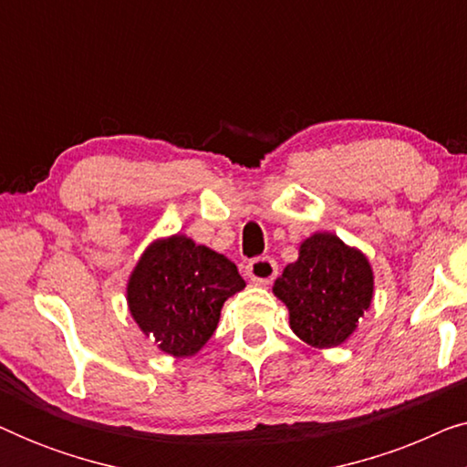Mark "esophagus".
I'll list each match as a JSON object with an SVG mask.
<instances>
[{
    "label": "esophagus",
    "mask_w": 467,
    "mask_h": 467,
    "mask_svg": "<svg viewBox=\"0 0 467 467\" xmlns=\"http://www.w3.org/2000/svg\"><path fill=\"white\" fill-rule=\"evenodd\" d=\"M276 274H278V265L276 261L270 257H257L246 265V276L259 286L270 285L272 280L276 278Z\"/></svg>",
    "instance_id": "esophagus-1"
}]
</instances>
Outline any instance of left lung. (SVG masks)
<instances>
[{
    "instance_id": "8db88e82",
    "label": "left lung",
    "mask_w": 467,
    "mask_h": 467,
    "mask_svg": "<svg viewBox=\"0 0 467 467\" xmlns=\"http://www.w3.org/2000/svg\"><path fill=\"white\" fill-rule=\"evenodd\" d=\"M289 308V325L299 340L334 348L355 334L374 297V272L359 248L336 234L317 232L299 244V257L272 286Z\"/></svg>"
}]
</instances>
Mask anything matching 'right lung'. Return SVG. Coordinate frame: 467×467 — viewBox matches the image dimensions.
<instances>
[{
  "mask_svg": "<svg viewBox=\"0 0 467 467\" xmlns=\"http://www.w3.org/2000/svg\"><path fill=\"white\" fill-rule=\"evenodd\" d=\"M246 286L234 261L187 235L150 242L127 280V306L144 336L171 357L200 353L221 308Z\"/></svg>",
  "mask_w": 467,
  "mask_h": 467,
  "instance_id": "add662e5",
  "label": "right lung"
}]
</instances>
